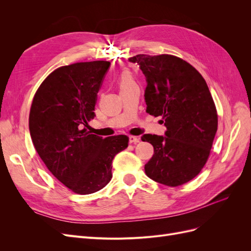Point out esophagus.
<instances>
[{
  "label": "esophagus",
  "instance_id": "obj_1",
  "mask_svg": "<svg viewBox=\"0 0 251 251\" xmlns=\"http://www.w3.org/2000/svg\"><path fill=\"white\" fill-rule=\"evenodd\" d=\"M128 141H130V143H138L140 141V137H138V136H130Z\"/></svg>",
  "mask_w": 251,
  "mask_h": 251
}]
</instances>
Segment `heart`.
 <instances>
[{
	"label": "heart",
	"instance_id": "obj_1",
	"mask_svg": "<svg viewBox=\"0 0 251 251\" xmlns=\"http://www.w3.org/2000/svg\"><path fill=\"white\" fill-rule=\"evenodd\" d=\"M118 83L120 88H124L126 86H130L132 83H135L132 74L128 71H123L120 73L118 77Z\"/></svg>",
	"mask_w": 251,
	"mask_h": 251
}]
</instances>
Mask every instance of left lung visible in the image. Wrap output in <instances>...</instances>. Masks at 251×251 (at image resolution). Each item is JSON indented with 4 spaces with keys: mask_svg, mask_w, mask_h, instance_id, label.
Returning <instances> with one entry per match:
<instances>
[{
    "mask_svg": "<svg viewBox=\"0 0 251 251\" xmlns=\"http://www.w3.org/2000/svg\"><path fill=\"white\" fill-rule=\"evenodd\" d=\"M148 86L147 112L161 116L165 136L143 135L154 147L144 165L147 176L158 183L179 186L194 179L204 168L218 130V114L207 83L185 60L171 54H138Z\"/></svg>",
    "mask_w": 251,
    "mask_h": 251,
    "instance_id": "8db88e82",
    "label": "left lung"
}]
</instances>
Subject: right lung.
<instances>
[{
  "mask_svg": "<svg viewBox=\"0 0 251 251\" xmlns=\"http://www.w3.org/2000/svg\"><path fill=\"white\" fill-rule=\"evenodd\" d=\"M110 62L75 63L51 72L29 114L33 146L47 169L75 194L89 195L112 178V161L128 146L126 135L102 138L87 131Z\"/></svg>",
  "mask_w": 251,
  "mask_h": 251,
  "instance_id": "right-lung-1",
  "label": "right lung"
}]
</instances>
